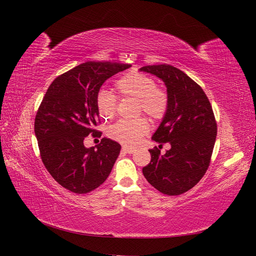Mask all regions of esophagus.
I'll return each mask as SVG.
<instances>
[{"mask_svg":"<svg viewBox=\"0 0 256 256\" xmlns=\"http://www.w3.org/2000/svg\"><path fill=\"white\" fill-rule=\"evenodd\" d=\"M122 150L123 152H125V153H128V154H133L135 150H136V148H130V146H123L122 148Z\"/></svg>","mask_w":256,"mask_h":256,"instance_id":"esophagus-1","label":"esophagus"}]
</instances>
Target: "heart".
Masks as SVG:
<instances>
[{"instance_id":"b5f03b06","label":"heart","mask_w":256,"mask_h":256,"mask_svg":"<svg viewBox=\"0 0 256 256\" xmlns=\"http://www.w3.org/2000/svg\"><path fill=\"white\" fill-rule=\"evenodd\" d=\"M120 94L125 96L138 99V111L157 120L164 116L167 108V96L157 88L153 78L140 72H130L116 81ZM96 106L99 112L106 118H111L116 111V99L111 92L101 89L96 96ZM148 123L144 118L135 120H120L108 131L110 136L118 142L132 145L148 132Z\"/></svg>"}]
</instances>
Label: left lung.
Returning a JSON list of instances; mask_svg holds the SVG:
<instances>
[{"label": "left lung", "mask_w": 256, "mask_h": 256, "mask_svg": "<svg viewBox=\"0 0 256 256\" xmlns=\"http://www.w3.org/2000/svg\"><path fill=\"white\" fill-rule=\"evenodd\" d=\"M140 70L156 76L166 86L167 108L152 140L170 144L164 155L157 148L150 150L152 160L143 175L162 194H184L208 170L216 136L214 111L201 86L178 68L155 64Z\"/></svg>", "instance_id": "1"}]
</instances>
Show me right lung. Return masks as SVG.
Masks as SVG:
<instances>
[{
	"mask_svg": "<svg viewBox=\"0 0 256 256\" xmlns=\"http://www.w3.org/2000/svg\"><path fill=\"white\" fill-rule=\"evenodd\" d=\"M131 64L88 62L59 76L48 88L35 118V135L42 160L62 187L86 194L106 182L121 145L103 138L96 148L84 138L98 136L96 96L104 81Z\"/></svg>",
	"mask_w": 256,
	"mask_h": 256,
	"instance_id": "obj_1",
	"label": "right lung"
}]
</instances>
